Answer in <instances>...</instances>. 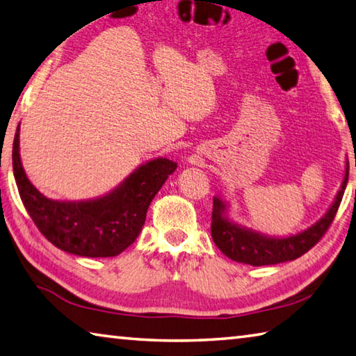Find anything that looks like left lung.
I'll use <instances>...</instances> for the list:
<instances>
[{
	"mask_svg": "<svg viewBox=\"0 0 356 356\" xmlns=\"http://www.w3.org/2000/svg\"><path fill=\"white\" fill-rule=\"evenodd\" d=\"M348 182V160H346V172L341 188L336 193L333 202L314 225L303 229L292 236H268V234L248 227L234 221L229 215V202L213 196V212L210 234L215 245L222 254L240 264L254 265H275L293 261L309 251L322 236L327 232L331 221L339 209Z\"/></svg>",
	"mask_w": 356,
	"mask_h": 356,
	"instance_id": "1",
	"label": "left lung"
}]
</instances>
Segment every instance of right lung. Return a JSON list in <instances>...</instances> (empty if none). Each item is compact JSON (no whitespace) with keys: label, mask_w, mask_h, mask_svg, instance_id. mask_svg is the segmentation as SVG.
<instances>
[{"label":"right lung","mask_w":356,"mask_h":356,"mask_svg":"<svg viewBox=\"0 0 356 356\" xmlns=\"http://www.w3.org/2000/svg\"><path fill=\"white\" fill-rule=\"evenodd\" d=\"M12 168L23 206L48 242L75 256L114 257L140 236L150 202L177 170V163L163 156L147 160L116 188L94 200H50L35 188L23 170L19 124Z\"/></svg>","instance_id":"right-lung-1"}]
</instances>
